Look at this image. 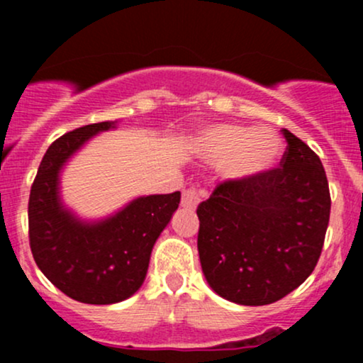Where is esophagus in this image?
Listing matches in <instances>:
<instances>
[{
  "label": "esophagus",
  "mask_w": 363,
  "mask_h": 363,
  "mask_svg": "<svg viewBox=\"0 0 363 363\" xmlns=\"http://www.w3.org/2000/svg\"><path fill=\"white\" fill-rule=\"evenodd\" d=\"M199 199H201V191H199L198 187H189V189H186L184 193H182L181 205L187 208V210H194V208L198 206Z\"/></svg>",
  "instance_id": "esophagus-1"
}]
</instances>
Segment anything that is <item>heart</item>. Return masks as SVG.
<instances>
[{
    "mask_svg": "<svg viewBox=\"0 0 363 363\" xmlns=\"http://www.w3.org/2000/svg\"><path fill=\"white\" fill-rule=\"evenodd\" d=\"M199 150L211 164H225L228 177L245 179L272 169L281 145L268 129L216 124L201 133Z\"/></svg>",
    "mask_w": 363,
    "mask_h": 363,
    "instance_id": "1",
    "label": "heart"
}]
</instances>
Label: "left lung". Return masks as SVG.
Returning <instances> with one entry per match:
<instances>
[{
  "instance_id": "1",
  "label": "left lung",
  "mask_w": 363,
  "mask_h": 363,
  "mask_svg": "<svg viewBox=\"0 0 363 363\" xmlns=\"http://www.w3.org/2000/svg\"><path fill=\"white\" fill-rule=\"evenodd\" d=\"M286 140L280 167L228 179L199 203L198 251L206 281L240 306H266L294 291L318 264L331 196L319 157Z\"/></svg>"
}]
</instances>
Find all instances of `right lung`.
Segmentation results:
<instances>
[{
    "label": "right lung",
    "mask_w": 363,
    "mask_h": 363,
    "mask_svg": "<svg viewBox=\"0 0 363 363\" xmlns=\"http://www.w3.org/2000/svg\"><path fill=\"white\" fill-rule=\"evenodd\" d=\"M114 123L73 129L48 148L28 198L32 256L54 286L83 303L126 301L143 285L153 244L181 193L141 196L102 222L86 223L61 205L60 172L85 141Z\"/></svg>",
    "instance_id": "right-lung-1"
}]
</instances>
